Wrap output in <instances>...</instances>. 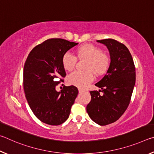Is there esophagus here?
<instances>
[{
  "mask_svg": "<svg viewBox=\"0 0 154 154\" xmlns=\"http://www.w3.org/2000/svg\"><path fill=\"white\" fill-rule=\"evenodd\" d=\"M84 92V90H82V89H79V93H82V92Z\"/></svg>",
  "mask_w": 154,
  "mask_h": 154,
  "instance_id": "obj_1",
  "label": "esophagus"
}]
</instances>
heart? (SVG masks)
<instances>
[{
    "label": "heart",
    "mask_w": 154,
    "mask_h": 154,
    "mask_svg": "<svg viewBox=\"0 0 154 154\" xmlns=\"http://www.w3.org/2000/svg\"><path fill=\"white\" fill-rule=\"evenodd\" d=\"M78 58L87 60L85 71H75L68 76V82L79 88L87 87L94 79L92 72L97 76L105 74L110 66V58L103 52L100 48L91 44H85L76 50ZM62 66L66 71H71L76 64L77 58L70 51H67L62 57Z\"/></svg>",
    "instance_id": "b5f03b06"
}]
</instances>
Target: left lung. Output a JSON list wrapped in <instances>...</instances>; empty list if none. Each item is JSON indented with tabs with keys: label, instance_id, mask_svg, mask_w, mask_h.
Returning a JSON list of instances; mask_svg holds the SVG:
<instances>
[{
	"label": "left lung",
	"instance_id": "1",
	"mask_svg": "<svg viewBox=\"0 0 154 154\" xmlns=\"http://www.w3.org/2000/svg\"><path fill=\"white\" fill-rule=\"evenodd\" d=\"M108 48L111 63L103 78L95 85L101 90L90 91L86 110L90 118L100 126L116 122L130 104L136 81L133 59L124 44L112 38L98 40ZM101 91L103 95L100 94Z\"/></svg>",
	"mask_w": 154,
	"mask_h": 154
}]
</instances>
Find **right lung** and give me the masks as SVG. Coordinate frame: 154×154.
<instances>
[{
  "label": "right lung",
  "instance_id": "add662e5",
  "mask_svg": "<svg viewBox=\"0 0 154 154\" xmlns=\"http://www.w3.org/2000/svg\"><path fill=\"white\" fill-rule=\"evenodd\" d=\"M78 43L51 38L35 47L26 60L23 72L25 96L33 113L43 123L58 126L69 118L78 94L74 85L56 87L66 76L62 57Z\"/></svg>",
  "mask_w": 154,
  "mask_h": 154
}]
</instances>
